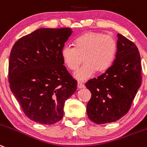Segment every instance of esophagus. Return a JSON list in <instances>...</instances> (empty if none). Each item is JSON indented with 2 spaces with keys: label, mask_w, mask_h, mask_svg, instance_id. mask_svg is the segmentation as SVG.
Returning <instances> with one entry per match:
<instances>
[{
  "label": "esophagus",
  "mask_w": 147,
  "mask_h": 147,
  "mask_svg": "<svg viewBox=\"0 0 147 147\" xmlns=\"http://www.w3.org/2000/svg\"><path fill=\"white\" fill-rule=\"evenodd\" d=\"M85 87V85L83 84V83L80 81H78V88H83Z\"/></svg>",
  "instance_id": "obj_1"
}]
</instances>
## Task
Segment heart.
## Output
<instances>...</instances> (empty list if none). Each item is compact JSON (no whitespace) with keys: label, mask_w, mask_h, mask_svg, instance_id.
I'll list each match as a JSON object with an SVG mask.
<instances>
[{"label":"heart","mask_w":147,"mask_h":147,"mask_svg":"<svg viewBox=\"0 0 147 147\" xmlns=\"http://www.w3.org/2000/svg\"><path fill=\"white\" fill-rule=\"evenodd\" d=\"M73 43L74 47H63L61 56L64 64L71 71H76L83 60L85 64L75 73L78 80H87L96 71L105 72L115 62L117 44L113 37L88 32L75 38Z\"/></svg>","instance_id":"b5f03b06"}]
</instances>
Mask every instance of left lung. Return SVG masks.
Here are the masks:
<instances>
[{"instance_id": "obj_1", "label": "left lung", "mask_w": 147, "mask_h": 147, "mask_svg": "<svg viewBox=\"0 0 147 147\" xmlns=\"http://www.w3.org/2000/svg\"><path fill=\"white\" fill-rule=\"evenodd\" d=\"M117 53L112 67L86 86L91 93L88 117L97 124L112 123L131 108L142 84L141 57L132 41L117 34Z\"/></svg>"}]
</instances>
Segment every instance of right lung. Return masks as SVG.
I'll list each match as a JSON object with an SVG mask.
<instances>
[{
    "label": "right lung",
    "mask_w": 147,
    "mask_h": 147,
    "mask_svg": "<svg viewBox=\"0 0 147 147\" xmlns=\"http://www.w3.org/2000/svg\"><path fill=\"white\" fill-rule=\"evenodd\" d=\"M70 28H40L22 37L11 51L9 82L11 92L31 120L52 125L61 120L66 100L76 80L63 64L61 51Z\"/></svg>",
    "instance_id": "add662e5"
}]
</instances>
